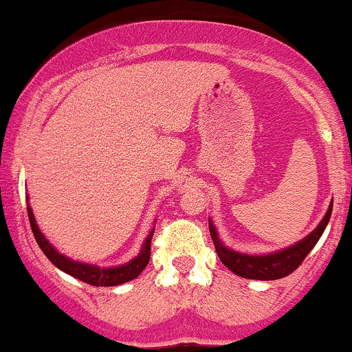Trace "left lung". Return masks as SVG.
Returning a JSON list of instances; mask_svg holds the SVG:
<instances>
[{
    "instance_id": "left-lung-1",
    "label": "left lung",
    "mask_w": 352,
    "mask_h": 352,
    "mask_svg": "<svg viewBox=\"0 0 352 352\" xmlns=\"http://www.w3.org/2000/svg\"><path fill=\"white\" fill-rule=\"evenodd\" d=\"M331 212H333V203L327 208L324 218L319 221L306 238L299 239L298 243L291 244V246L267 252V254H248V252H241L228 248L223 241L219 239L216 226L212 224L209 218V232H211L212 243H214L216 252H218L221 263L228 267L229 271L234 272L236 276L246 279H258V281H272V279L286 278L287 274L298 270V266L304 261L311 250L316 246L319 238L322 236L324 229L329 223Z\"/></svg>"
}]
</instances>
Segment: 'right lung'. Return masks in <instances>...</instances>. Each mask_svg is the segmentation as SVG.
Returning a JSON list of instances; mask_svg holds the SVG:
<instances>
[{
  "label": "right lung",
  "instance_id": "right-lung-1",
  "mask_svg": "<svg viewBox=\"0 0 352 352\" xmlns=\"http://www.w3.org/2000/svg\"><path fill=\"white\" fill-rule=\"evenodd\" d=\"M26 209H28V218H30L31 229H33L34 239H36L38 246L41 248V251L45 252L46 258L50 259L58 270H61L66 274L73 276V278L80 279L82 283H88L91 286H120L128 281H133L138 276L143 272V270L148 266L149 263V254H151V238L155 228L149 231L148 238L144 239L143 246H141L140 254L136 258H133L131 261L121 264V266H109V267H101L98 264L91 263H82L76 261V259H71L68 256L61 254L53 244L46 239V236L43 234L41 229L36 224L34 219L33 209L30 206V197L26 196Z\"/></svg>",
  "mask_w": 352,
  "mask_h": 352
}]
</instances>
